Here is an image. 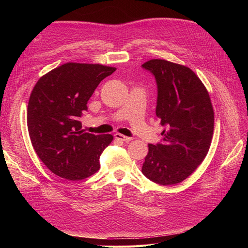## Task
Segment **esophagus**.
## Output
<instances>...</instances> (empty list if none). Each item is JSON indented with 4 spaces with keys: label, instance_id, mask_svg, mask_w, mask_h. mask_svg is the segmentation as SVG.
Listing matches in <instances>:
<instances>
[{
    "label": "esophagus",
    "instance_id": "obj_1",
    "mask_svg": "<svg viewBox=\"0 0 248 248\" xmlns=\"http://www.w3.org/2000/svg\"><path fill=\"white\" fill-rule=\"evenodd\" d=\"M115 138H116L117 140H119L125 141V142H128L129 140H132L131 138L125 137V136H123V134H121V133H116V134H115Z\"/></svg>",
    "mask_w": 248,
    "mask_h": 248
}]
</instances>
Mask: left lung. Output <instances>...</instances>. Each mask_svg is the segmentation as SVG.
<instances>
[{
    "mask_svg": "<svg viewBox=\"0 0 248 248\" xmlns=\"http://www.w3.org/2000/svg\"><path fill=\"white\" fill-rule=\"evenodd\" d=\"M141 68L155 78V112L166 127L161 141L148 145L141 171L157 184H177L200 166L209 151L214 128L211 100L188 67L155 59Z\"/></svg>",
    "mask_w": 248,
    "mask_h": 248,
    "instance_id": "left-lung-1",
    "label": "left lung"
}]
</instances>
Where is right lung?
<instances>
[{"instance_id": "1", "label": "right lung", "mask_w": 248, "mask_h": 248, "mask_svg": "<svg viewBox=\"0 0 248 248\" xmlns=\"http://www.w3.org/2000/svg\"><path fill=\"white\" fill-rule=\"evenodd\" d=\"M115 71L99 64L66 63L37 81L29 100L28 130L37 155L55 175L78 181L99 170L112 136L81 130L79 118L100 81Z\"/></svg>"}]
</instances>
